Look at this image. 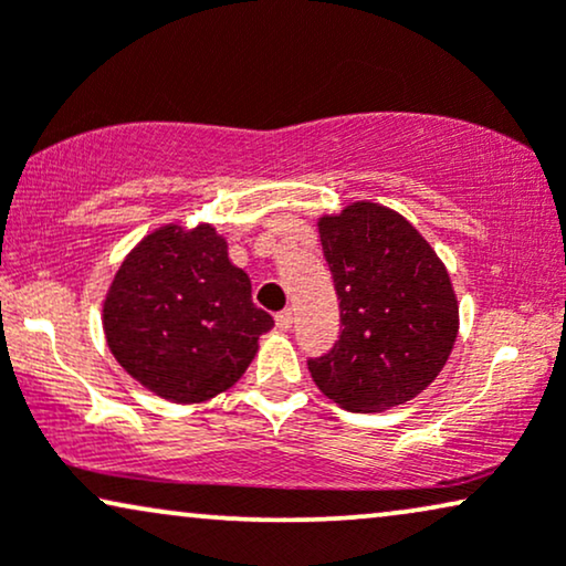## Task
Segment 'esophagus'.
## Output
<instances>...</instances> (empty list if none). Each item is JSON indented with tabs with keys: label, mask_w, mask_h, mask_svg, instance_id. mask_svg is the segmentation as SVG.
Instances as JSON below:
<instances>
[{
	"label": "esophagus",
	"mask_w": 566,
	"mask_h": 566,
	"mask_svg": "<svg viewBox=\"0 0 566 566\" xmlns=\"http://www.w3.org/2000/svg\"><path fill=\"white\" fill-rule=\"evenodd\" d=\"M275 325L281 327V329H289V327L293 325V312H291V310L277 312V314H275Z\"/></svg>",
	"instance_id": "1"
}]
</instances>
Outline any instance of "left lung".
Masks as SVG:
<instances>
[{"label":"left lung","mask_w":566,"mask_h":566,"mask_svg":"<svg viewBox=\"0 0 566 566\" xmlns=\"http://www.w3.org/2000/svg\"><path fill=\"white\" fill-rule=\"evenodd\" d=\"M340 301L335 346L310 358L312 379L354 413L402 406L427 390L458 337V298L429 241L377 202L319 218Z\"/></svg>","instance_id":"left-lung-1"}]
</instances>
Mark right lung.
Returning a JSON list of instances; mask_svg holds the SVG:
<instances>
[{
	"instance_id": "add662e5",
	"label": "right lung",
	"mask_w": 566,
	"mask_h": 566,
	"mask_svg": "<svg viewBox=\"0 0 566 566\" xmlns=\"http://www.w3.org/2000/svg\"><path fill=\"white\" fill-rule=\"evenodd\" d=\"M273 317L212 226H164L132 249L104 301L112 354L150 392L200 402L229 390Z\"/></svg>"
}]
</instances>
